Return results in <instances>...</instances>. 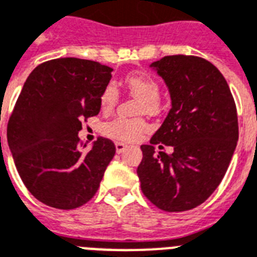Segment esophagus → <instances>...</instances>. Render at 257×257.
<instances>
[{"instance_id": "34e87169", "label": "esophagus", "mask_w": 257, "mask_h": 257, "mask_svg": "<svg viewBox=\"0 0 257 257\" xmlns=\"http://www.w3.org/2000/svg\"><path fill=\"white\" fill-rule=\"evenodd\" d=\"M126 147H127V146L124 145V143H120V142H116V143H115V150H116V153H118V154L123 153V151L126 150Z\"/></svg>"}]
</instances>
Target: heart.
Wrapping results in <instances>:
<instances>
[{
    "mask_svg": "<svg viewBox=\"0 0 257 257\" xmlns=\"http://www.w3.org/2000/svg\"><path fill=\"white\" fill-rule=\"evenodd\" d=\"M126 85L131 93L142 98L145 103L141 106V112H154L158 110L161 98V86L158 82L145 73H133L127 75ZM119 99V90L114 82L106 85L100 94V106L110 108L115 106ZM149 130L143 119H127L118 116L103 126V134L108 138L120 142H134Z\"/></svg>",
    "mask_w": 257,
    "mask_h": 257,
    "instance_id": "1",
    "label": "heart"
}]
</instances>
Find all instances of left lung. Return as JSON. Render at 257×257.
Returning <instances> with one entry per match:
<instances>
[{
  "label": "left lung",
  "mask_w": 257,
  "mask_h": 257,
  "mask_svg": "<svg viewBox=\"0 0 257 257\" xmlns=\"http://www.w3.org/2000/svg\"><path fill=\"white\" fill-rule=\"evenodd\" d=\"M150 67L168 87L171 110L150 145L141 146V188L161 210H192L210 198L229 166L239 139L235 100L223 74L200 57L167 55ZM161 143L174 153H155Z\"/></svg>",
  "instance_id": "obj_1"
}]
</instances>
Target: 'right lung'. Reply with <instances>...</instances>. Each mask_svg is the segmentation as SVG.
Instances as JSON below:
<instances>
[{
    "label": "right lung",
    "instance_id": "right-lung-1",
    "mask_svg": "<svg viewBox=\"0 0 257 257\" xmlns=\"http://www.w3.org/2000/svg\"><path fill=\"white\" fill-rule=\"evenodd\" d=\"M112 69L94 61L58 58L30 73L8 123V143L30 194L46 206L73 210L98 191L115 155L110 139L89 151L78 133L82 120L98 115L100 94Z\"/></svg>",
    "mask_w": 257,
    "mask_h": 257
}]
</instances>
